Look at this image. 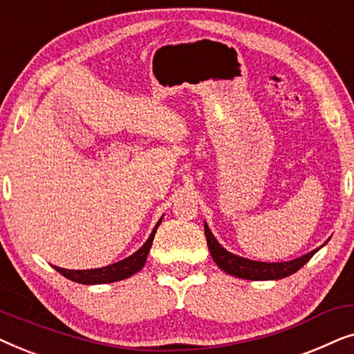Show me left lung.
Instances as JSON below:
<instances>
[{"label": "left lung", "instance_id": "1", "mask_svg": "<svg viewBox=\"0 0 354 354\" xmlns=\"http://www.w3.org/2000/svg\"><path fill=\"white\" fill-rule=\"evenodd\" d=\"M205 235L207 241V248L214 259V263L224 270V272L235 275V277L246 279V280H277L288 277L301 269L314 254L317 253L319 248L313 250L311 253L301 256V258L287 261V263H261V261H251L241 256H236L230 251H227L224 246L219 245V241L211 234L209 227L205 224Z\"/></svg>", "mask_w": 354, "mask_h": 354}]
</instances>
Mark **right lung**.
Masks as SVG:
<instances>
[{
	"label": "right lung",
	"mask_w": 354,
	"mask_h": 354,
	"mask_svg": "<svg viewBox=\"0 0 354 354\" xmlns=\"http://www.w3.org/2000/svg\"><path fill=\"white\" fill-rule=\"evenodd\" d=\"M161 224V219L158 221L156 227H154L149 239L145 241V245L140 248L138 251H135L132 256L125 258L119 263H114L111 266H106V268H100V269H86V270H67L62 268H56L53 266L57 272L64 275L72 282L77 283H84V285H95V283H109V282H118V280H124L130 277V275L137 274L138 270H142V268L147 263V256L149 253V248L153 245V239L154 234H156V229Z\"/></svg>",
	"instance_id": "1"
}]
</instances>
